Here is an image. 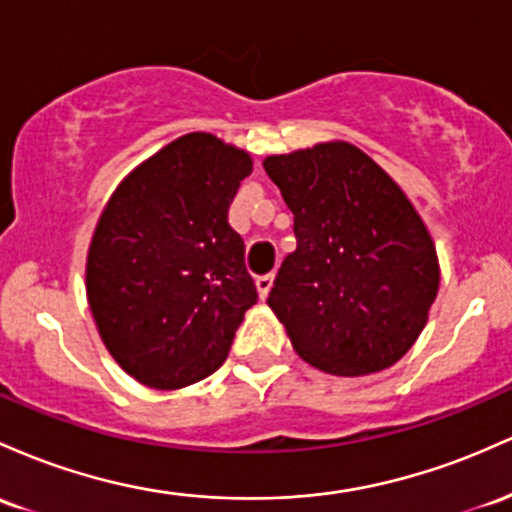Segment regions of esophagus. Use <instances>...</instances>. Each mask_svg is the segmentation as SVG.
<instances>
[{"label":"esophagus","instance_id":"1","mask_svg":"<svg viewBox=\"0 0 512 512\" xmlns=\"http://www.w3.org/2000/svg\"><path fill=\"white\" fill-rule=\"evenodd\" d=\"M271 287H273V273L258 275V278H256V290H258V295H261V300H266L268 292H271Z\"/></svg>","mask_w":512,"mask_h":512}]
</instances>
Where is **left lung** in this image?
Masks as SVG:
<instances>
[{"label": "left lung", "mask_w": 512, "mask_h": 512, "mask_svg": "<svg viewBox=\"0 0 512 512\" xmlns=\"http://www.w3.org/2000/svg\"><path fill=\"white\" fill-rule=\"evenodd\" d=\"M263 169L295 215L297 249L268 295L292 346L329 375L392 367L421 336L440 285L411 200L348 142L275 154Z\"/></svg>", "instance_id": "1"}]
</instances>
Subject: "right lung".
<instances>
[{"instance_id": "obj_1", "label": "right lung", "mask_w": 512, "mask_h": 512, "mask_svg": "<svg viewBox=\"0 0 512 512\" xmlns=\"http://www.w3.org/2000/svg\"><path fill=\"white\" fill-rule=\"evenodd\" d=\"M244 149L191 132L123 179L86 258V297L108 353L152 389L205 380L227 360L258 292L229 205Z\"/></svg>"}]
</instances>
